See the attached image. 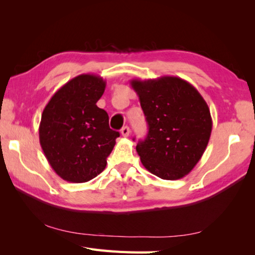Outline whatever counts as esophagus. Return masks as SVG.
<instances>
[{
  "instance_id": "1",
  "label": "esophagus",
  "mask_w": 255,
  "mask_h": 255,
  "mask_svg": "<svg viewBox=\"0 0 255 255\" xmlns=\"http://www.w3.org/2000/svg\"><path fill=\"white\" fill-rule=\"evenodd\" d=\"M122 134L124 137H128L130 134V129H129L128 126H125L122 128Z\"/></svg>"
}]
</instances>
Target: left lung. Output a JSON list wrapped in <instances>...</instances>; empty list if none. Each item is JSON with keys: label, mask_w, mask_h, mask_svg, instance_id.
I'll use <instances>...</instances> for the list:
<instances>
[{"label": "left lung", "mask_w": 255, "mask_h": 255, "mask_svg": "<svg viewBox=\"0 0 255 255\" xmlns=\"http://www.w3.org/2000/svg\"><path fill=\"white\" fill-rule=\"evenodd\" d=\"M149 125L136 150L141 163L162 180L187 175L207 147L213 121L203 96L177 77L130 80Z\"/></svg>", "instance_id": "left-lung-1"}]
</instances>
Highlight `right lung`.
Here are the masks:
<instances>
[{
    "mask_svg": "<svg viewBox=\"0 0 255 255\" xmlns=\"http://www.w3.org/2000/svg\"><path fill=\"white\" fill-rule=\"evenodd\" d=\"M106 88L100 75L80 74L61 86L41 114L39 142L52 170L71 183L89 182L104 171L118 131L96 105Z\"/></svg>",
    "mask_w": 255,
    "mask_h": 255,
    "instance_id": "right-lung-1",
    "label": "right lung"
}]
</instances>
